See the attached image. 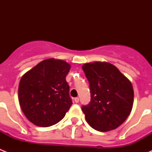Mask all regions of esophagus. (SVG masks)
<instances>
[{
    "mask_svg": "<svg viewBox=\"0 0 152 152\" xmlns=\"http://www.w3.org/2000/svg\"><path fill=\"white\" fill-rule=\"evenodd\" d=\"M74 100H75V103H78V102H79V98L78 97H75V99H74Z\"/></svg>",
    "mask_w": 152,
    "mask_h": 152,
    "instance_id": "obj_1",
    "label": "esophagus"
}]
</instances>
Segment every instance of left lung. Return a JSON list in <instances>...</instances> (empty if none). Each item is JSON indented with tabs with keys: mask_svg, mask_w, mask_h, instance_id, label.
<instances>
[{
	"mask_svg": "<svg viewBox=\"0 0 152 152\" xmlns=\"http://www.w3.org/2000/svg\"><path fill=\"white\" fill-rule=\"evenodd\" d=\"M82 69L91 91V101L81 108L86 120L97 131L115 129L126 120L132 108L131 82L110 63H87Z\"/></svg>",
	"mask_w": 152,
	"mask_h": 152,
	"instance_id": "1",
	"label": "left lung"
}]
</instances>
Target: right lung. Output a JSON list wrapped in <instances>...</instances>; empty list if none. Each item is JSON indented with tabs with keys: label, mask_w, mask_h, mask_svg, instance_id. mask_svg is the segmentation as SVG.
<instances>
[{
	"label": "right lung",
	"mask_w": 152,
	"mask_h": 152,
	"mask_svg": "<svg viewBox=\"0 0 152 152\" xmlns=\"http://www.w3.org/2000/svg\"><path fill=\"white\" fill-rule=\"evenodd\" d=\"M71 65L62 60H44L26 72L19 84L20 105L26 117L40 127L56 124L72 105L66 81Z\"/></svg>",
	"instance_id": "obj_1"
}]
</instances>
